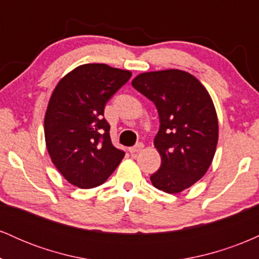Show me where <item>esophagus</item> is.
Listing matches in <instances>:
<instances>
[{
  "mask_svg": "<svg viewBox=\"0 0 259 259\" xmlns=\"http://www.w3.org/2000/svg\"><path fill=\"white\" fill-rule=\"evenodd\" d=\"M142 148H144V144H141V142H140V144L135 145V146L130 147L129 152L130 153H138V152H140V151H142Z\"/></svg>",
  "mask_w": 259,
  "mask_h": 259,
  "instance_id": "esophagus-1",
  "label": "esophagus"
}]
</instances>
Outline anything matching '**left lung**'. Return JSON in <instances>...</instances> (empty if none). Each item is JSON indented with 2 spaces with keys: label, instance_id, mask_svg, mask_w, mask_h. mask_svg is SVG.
I'll use <instances>...</instances> for the list:
<instances>
[{
  "label": "left lung",
  "instance_id": "obj_1",
  "mask_svg": "<svg viewBox=\"0 0 259 259\" xmlns=\"http://www.w3.org/2000/svg\"><path fill=\"white\" fill-rule=\"evenodd\" d=\"M132 85L156 106L159 130L154 146L162 163L152 185L178 194L206 174L218 142V118L204 86L179 69L139 74Z\"/></svg>",
  "mask_w": 259,
  "mask_h": 259
}]
</instances>
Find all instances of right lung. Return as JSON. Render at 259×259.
<instances>
[{"instance_id": "obj_1", "label": "right lung", "mask_w": 259, "mask_h": 259, "mask_svg": "<svg viewBox=\"0 0 259 259\" xmlns=\"http://www.w3.org/2000/svg\"><path fill=\"white\" fill-rule=\"evenodd\" d=\"M132 76L107 64H82L61 79L45 115L47 151L59 173L80 189L103 184L124 153L113 146L105 106Z\"/></svg>"}]
</instances>
